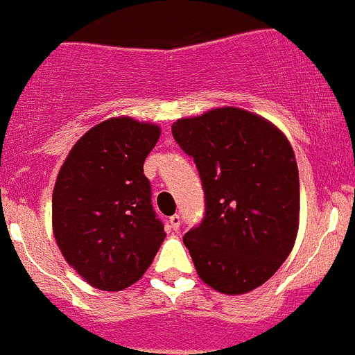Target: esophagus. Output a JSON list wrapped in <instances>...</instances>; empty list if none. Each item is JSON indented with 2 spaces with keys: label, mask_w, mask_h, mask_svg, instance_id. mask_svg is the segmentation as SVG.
I'll use <instances>...</instances> for the list:
<instances>
[{
  "label": "esophagus",
  "mask_w": 355,
  "mask_h": 355,
  "mask_svg": "<svg viewBox=\"0 0 355 355\" xmlns=\"http://www.w3.org/2000/svg\"><path fill=\"white\" fill-rule=\"evenodd\" d=\"M180 223H182V219L178 214H175V216L170 217V226L175 230V232H178V230H180Z\"/></svg>",
  "instance_id": "esophagus-1"
}]
</instances>
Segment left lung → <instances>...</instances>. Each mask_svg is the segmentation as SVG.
Returning a JSON list of instances; mask_svg holds the SVG:
<instances>
[{"label":"left lung","mask_w":355,"mask_h":355,"mask_svg":"<svg viewBox=\"0 0 355 355\" xmlns=\"http://www.w3.org/2000/svg\"><path fill=\"white\" fill-rule=\"evenodd\" d=\"M194 159L205 216L185 233L207 285L239 295L263 285L286 260L299 226V171L293 150L265 118L221 107L171 125Z\"/></svg>","instance_id":"8db88e82"}]
</instances>
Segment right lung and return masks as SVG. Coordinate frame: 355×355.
Listing matches in <instances>:
<instances>
[{"mask_svg":"<svg viewBox=\"0 0 355 355\" xmlns=\"http://www.w3.org/2000/svg\"><path fill=\"white\" fill-rule=\"evenodd\" d=\"M159 136L154 123L111 118L72 146L60 170L54 239L69 265L95 288L118 292L136 283L164 241L143 173Z\"/></svg>","mask_w":355,"mask_h":355,"instance_id":"obj_1","label":"right lung"}]
</instances>
